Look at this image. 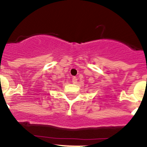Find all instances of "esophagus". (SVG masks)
<instances>
[{
    "label": "esophagus",
    "instance_id": "34e87169",
    "mask_svg": "<svg viewBox=\"0 0 147 147\" xmlns=\"http://www.w3.org/2000/svg\"><path fill=\"white\" fill-rule=\"evenodd\" d=\"M72 82L73 84H76L77 82V79L76 77H73L72 78Z\"/></svg>",
    "mask_w": 147,
    "mask_h": 147
}]
</instances>
